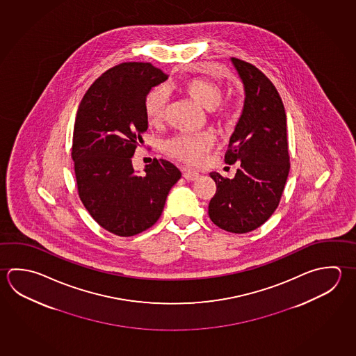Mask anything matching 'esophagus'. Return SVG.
Returning a JSON list of instances; mask_svg holds the SVG:
<instances>
[{"label":"esophagus","mask_w":356,"mask_h":356,"mask_svg":"<svg viewBox=\"0 0 356 356\" xmlns=\"http://www.w3.org/2000/svg\"><path fill=\"white\" fill-rule=\"evenodd\" d=\"M183 177L187 179V181H195L200 178V173L195 172L193 169L184 168L183 169Z\"/></svg>","instance_id":"1"}]
</instances>
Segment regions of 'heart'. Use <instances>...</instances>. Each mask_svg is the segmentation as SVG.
<instances>
[{"label": "heart", "instance_id": "b5f03b06", "mask_svg": "<svg viewBox=\"0 0 356 356\" xmlns=\"http://www.w3.org/2000/svg\"><path fill=\"white\" fill-rule=\"evenodd\" d=\"M181 89L193 102L207 109L209 114L223 122L231 115V109L220 103L223 99V89L220 84L207 78H191L186 80ZM169 103L168 90L159 85L149 91L145 97V114L149 123H162ZM216 136L212 131H202L198 134H178L163 144V150L172 158L188 163L200 164L206 158L208 152L213 148Z\"/></svg>", "mask_w": 356, "mask_h": 356}]
</instances>
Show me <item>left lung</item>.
<instances>
[{"mask_svg": "<svg viewBox=\"0 0 356 356\" xmlns=\"http://www.w3.org/2000/svg\"><path fill=\"white\" fill-rule=\"evenodd\" d=\"M245 86V105L225 155L237 162L232 179L211 173L217 191L208 214L227 232L259 228L278 207L290 172L284 103L271 80L256 66L232 58Z\"/></svg>", "mask_w": 356, "mask_h": 356, "instance_id": "left-lung-1", "label": "left lung"}]
</instances>
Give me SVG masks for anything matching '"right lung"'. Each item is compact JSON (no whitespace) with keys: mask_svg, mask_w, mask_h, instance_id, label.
I'll return each instance as SVG.
<instances>
[{"mask_svg":"<svg viewBox=\"0 0 356 356\" xmlns=\"http://www.w3.org/2000/svg\"><path fill=\"white\" fill-rule=\"evenodd\" d=\"M168 79L150 63H123L104 72L79 105L72 156L78 193L106 231L130 237L159 220L181 170L153 159L138 175L131 156L148 129L145 97Z\"/></svg>","mask_w":356,"mask_h":356,"instance_id":"right-lung-1","label":"right lung"}]
</instances>
